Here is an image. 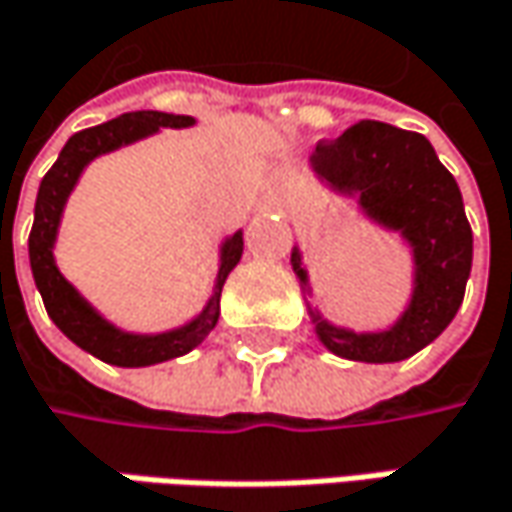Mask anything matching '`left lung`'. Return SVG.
<instances>
[{
	"mask_svg": "<svg viewBox=\"0 0 512 512\" xmlns=\"http://www.w3.org/2000/svg\"><path fill=\"white\" fill-rule=\"evenodd\" d=\"M310 165L339 194L359 196L374 223L400 231L414 255L411 301L394 327L353 333L310 310L321 345L353 362L414 356L449 327L472 269V228L455 176L440 165L429 138L382 121H359L336 141H318ZM292 269L310 289L298 249Z\"/></svg>",
	"mask_w": 512,
	"mask_h": 512,
	"instance_id": "obj_1",
	"label": "left lung"
}]
</instances>
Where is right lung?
I'll return each mask as SVG.
<instances>
[{
  "label": "right lung",
  "instance_id": "right-lung-1",
  "mask_svg": "<svg viewBox=\"0 0 512 512\" xmlns=\"http://www.w3.org/2000/svg\"><path fill=\"white\" fill-rule=\"evenodd\" d=\"M191 124H194L191 115L138 109V112H127V115L112 118L98 127L80 130L66 141V147L60 150L57 162L43 176L40 191H37L34 226H31V237H28V257H31L34 284L43 295L48 316L77 347H83L86 353L98 356L101 362L118 365V368H144V365L185 356L214 330V324L220 318L223 284H226L228 272L237 266V260L243 255V231H234L220 249V272H217L214 295L208 298L205 310L194 321H188L185 327L156 333V336H138V333H124L115 324H109L104 316H98L80 298L75 286L60 275V269L54 263V240H57L60 217H63L66 199L75 191L83 167L92 159L112 153L124 144H133L138 138L153 136V133H159V127L182 130Z\"/></svg>",
  "mask_w": 512,
  "mask_h": 512
}]
</instances>
